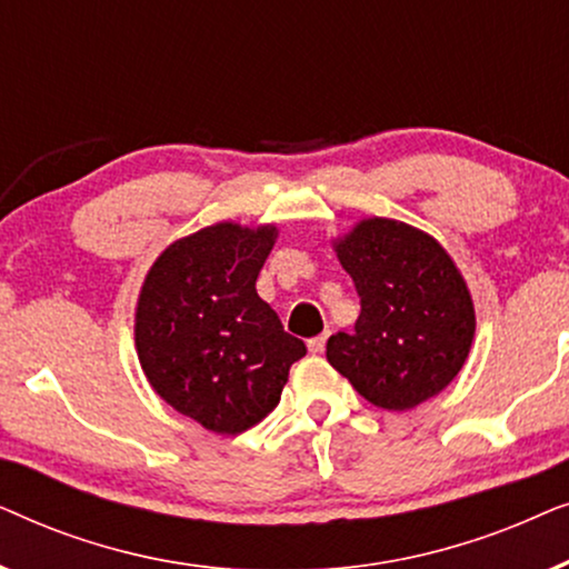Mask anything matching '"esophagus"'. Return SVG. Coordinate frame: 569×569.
<instances>
[{"label":"esophagus","mask_w":569,"mask_h":569,"mask_svg":"<svg viewBox=\"0 0 569 569\" xmlns=\"http://www.w3.org/2000/svg\"><path fill=\"white\" fill-rule=\"evenodd\" d=\"M326 339H329V333H321V337H316V339H310L308 341V349L313 355H321L323 349H326Z\"/></svg>","instance_id":"obj_1"}]
</instances>
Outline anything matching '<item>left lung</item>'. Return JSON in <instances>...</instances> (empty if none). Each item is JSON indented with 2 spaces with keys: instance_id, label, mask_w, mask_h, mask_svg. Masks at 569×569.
<instances>
[{
  "instance_id": "obj_1",
  "label": "left lung",
  "mask_w": 569,
  "mask_h": 569,
  "mask_svg": "<svg viewBox=\"0 0 569 569\" xmlns=\"http://www.w3.org/2000/svg\"><path fill=\"white\" fill-rule=\"evenodd\" d=\"M360 295L352 333H333L326 360L372 407L407 411L438 396L469 357L477 316L456 261L432 236L365 217L333 240Z\"/></svg>"
}]
</instances>
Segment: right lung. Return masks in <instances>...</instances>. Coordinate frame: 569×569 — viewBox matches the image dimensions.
Wrapping results in <instances>:
<instances>
[{"label": "right lung", "instance_id": "add662e5", "mask_svg": "<svg viewBox=\"0 0 569 569\" xmlns=\"http://www.w3.org/2000/svg\"><path fill=\"white\" fill-rule=\"evenodd\" d=\"M277 236V224H209L173 240L139 290V365L162 401L209 432L259 425L306 355L256 292Z\"/></svg>", "mask_w": 569, "mask_h": 569}]
</instances>
